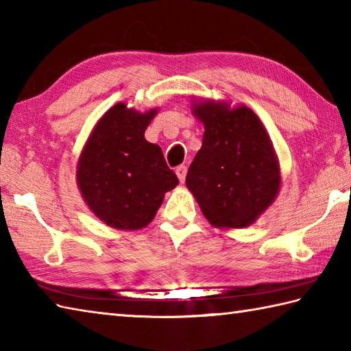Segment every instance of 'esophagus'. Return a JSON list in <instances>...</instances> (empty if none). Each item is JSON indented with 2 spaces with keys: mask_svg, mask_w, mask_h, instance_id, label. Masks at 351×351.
<instances>
[{
  "mask_svg": "<svg viewBox=\"0 0 351 351\" xmlns=\"http://www.w3.org/2000/svg\"><path fill=\"white\" fill-rule=\"evenodd\" d=\"M176 175L178 178H180V181L182 182L185 180V175H187V166H184V164H181V166L176 167Z\"/></svg>",
  "mask_w": 351,
  "mask_h": 351,
  "instance_id": "34e87169",
  "label": "esophagus"
}]
</instances>
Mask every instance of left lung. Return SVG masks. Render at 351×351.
Segmentation results:
<instances>
[{
    "label": "left lung",
    "mask_w": 351,
    "mask_h": 351,
    "mask_svg": "<svg viewBox=\"0 0 351 351\" xmlns=\"http://www.w3.org/2000/svg\"><path fill=\"white\" fill-rule=\"evenodd\" d=\"M202 147L185 184L211 225L245 228L269 207L280 189V169L266 129L250 108L197 103Z\"/></svg>",
    "instance_id": "8db88e82"
}]
</instances>
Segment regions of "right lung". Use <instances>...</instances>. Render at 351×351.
I'll list each match as a JSON object with an SVG mask.
<instances>
[{"instance_id": "obj_1", "label": "right lung", "mask_w": 351, "mask_h": 351, "mask_svg": "<svg viewBox=\"0 0 351 351\" xmlns=\"http://www.w3.org/2000/svg\"><path fill=\"white\" fill-rule=\"evenodd\" d=\"M156 114H140L117 103L101 117L80 155L77 184L88 207L119 230L152 222L164 195L180 180L158 144L144 138Z\"/></svg>"}]
</instances>
